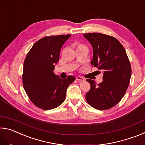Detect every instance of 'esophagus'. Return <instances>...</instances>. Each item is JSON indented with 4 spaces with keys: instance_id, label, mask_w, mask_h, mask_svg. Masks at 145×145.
Returning a JSON list of instances; mask_svg holds the SVG:
<instances>
[{
    "instance_id": "esophagus-1",
    "label": "esophagus",
    "mask_w": 145,
    "mask_h": 145,
    "mask_svg": "<svg viewBox=\"0 0 145 145\" xmlns=\"http://www.w3.org/2000/svg\"><path fill=\"white\" fill-rule=\"evenodd\" d=\"M76 80H77L78 81H79V82H83V81H84L85 79L83 77H82L78 76V77H76Z\"/></svg>"
}]
</instances>
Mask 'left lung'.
<instances>
[{"mask_svg":"<svg viewBox=\"0 0 145 145\" xmlns=\"http://www.w3.org/2000/svg\"><path fill=\"white\" fill-rule=\"evenodd\" d=\"M83 36L93 46L91 64L104 73L103 81L99 84L86 80L91 88L86 99L95 109H109L118 104L125 94L132 73L131 63L124 47L116 38L98 33Z\"/></svg>","mask_w":145,"mask_h":145,"instance_id":"1","label":"left lung"}]
</instances>
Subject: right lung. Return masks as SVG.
I'll use <instances>...</instances> for the list:
<instances>
[{
    "label": "right lung",
    "mask_w": 145,
    "mask_h": 145,
    "mask_svg": "<svg viewBox=\"0 0 145 145\" xmlns=\"http://www.w3.org/2000/svg\"><path fill=\"white\" fill-rule=\"evenodd\" d=\"M71 34L46 36L34 44L24 63L23 86L29 99L43 110L57 107L65 101L66 92L73 76L61 78L55 75L63 44Z\"/></svg>",
    "instance_id": "1"
}]
</instances>
